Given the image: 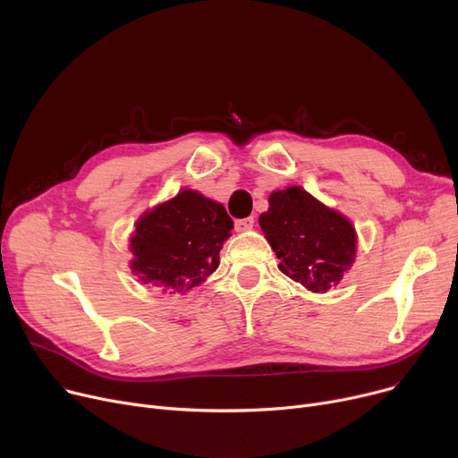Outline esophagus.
I'll list each match as a JSON object with an SVG mask.
<instances>
[{"label": "esophagus", "mask_w": 458, "mask_h": 458, "mask_svg": "<svg viewBox=\"0 0 458 458\" xmlns=\"http://www.w3.org/2000/svg\"><path fill=\"white\" fill-rule=\"evenodd\" d=\"M254 226L252 216H247V219H237L235 221V232H249Z\"/></svg>", "instance_id": "obj_1"}]
</instances>
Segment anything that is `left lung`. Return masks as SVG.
<instances>
[{"label": "left lung", "instance_id": "left-lung-1", "mask_svg": "<svg viewBox=\"0 0 458 458\" xmlns=\"http://www.w3.org/2000/svg\"><path fill=\"white\" fill-rule=\"evenodd\" d=\"M259 226L280 259L278 269L311 293H327L352 267L356 230L302 187L273 191Z\"/></svg>", "mask_w": 458, "mask_h": 458}]
</instances>
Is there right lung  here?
<instances>
[{
  "mask_svg": "<svg viewBox=\"0 0 458 458\" xmlns=\"http://www.w3.org/2000/svg\"><path fill=\"white\" fill-rule=\"evenodd\" d=\"M232 228L223 204L183 189L139 216L130 237V267L142 284L187 293L219 267Z\"/></svg>",
  "mask_w": 458,
  "mask_h": 458,
  "instance_id": "right-lung-1",
  "label": "right lung"
}]
</instances>
